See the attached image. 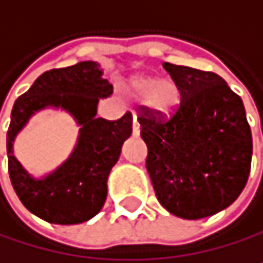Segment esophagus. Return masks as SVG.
Wrapping results in <instances>:
<instances>
[{"instance_id": "34e87169", "label": "esophagus", "mask_w": 263, "mask_h": 263, "mask_svg": "<svg viewBox=\"0 0 263 263\" xmlns=\"http://www.w3.org/2000/svg\"><path fill=\"white\" fill-rule=\"evenodd\" d=\"M139 132H141V128H139V124L136 121V116H133V136H138Z\"/></svg>"}]
</instances>
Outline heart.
Instances as JSON below:
<instances>
[{
    "instance_id": "heart-1",
    "label": "heart",
    "mask_w": 263,
    "mask_h": 263,
    "mask_svg": "<svg viewBox=\"0 0 263 263\" xmlns=\"http://www.w3.org/2000/svg\"><path fill=\"white\" fill-rule=\"evenodd\" d=\"M127 90L136 102H146L147 108L160 117H171L182 102L180 89L173 81H161L155 77L136 75L128 81Z\"/></svg>"
}]
</instances>
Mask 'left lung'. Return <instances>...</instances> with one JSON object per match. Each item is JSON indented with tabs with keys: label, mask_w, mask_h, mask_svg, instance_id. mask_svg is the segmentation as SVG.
Here are the masks:
<instances>
[{
	"label": "left lung",
	"mask_w": 263,
	"mask_h": 263,
	"mask_svg": "<svg viewBox=\"0 0 263 263\" xmlns=\"http://www.w3.org/2000/svg\"><path fill=\"white\" fill-rule=\"evenodd\" d=\"M182 102L167 122L139 117L147 173L158 202L183 219L228 209L243 191L253 136L241 99L213 72L164 62Z\"/></svg>",
	"instance_id": "obj_1"
}]
</instances>
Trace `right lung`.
<instances>
[{
    "label": "right lung",
    "mask_w": 263,
    "mask_h": 263,
    "mask_svg": "<svg viewBox=\"0 0 263 263\" xmlns=\"http://www.w3.org/2000/svg\"><path fill=\"white\" fill-rule=\"evenodd\" d=\"M112 94L96 61L53 69L39 77L12 108L6 147L9 176L22 204L53 224H80L103 207L108 176L132 135V114L119 121L97 116L100 99ZM44 109L67 112L80 127L71 155L50 173L37 178L18 161L13 142L30 117Z\"/></svg>",
    "instance_id": "obj_1"
}]
</instances>
